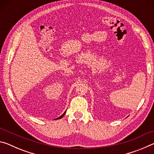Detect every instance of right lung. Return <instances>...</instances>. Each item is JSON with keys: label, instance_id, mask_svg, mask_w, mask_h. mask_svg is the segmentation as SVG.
Listing matches in <instances>:
<instances>
[{"label": "right lung", "instance_id": "1", "mask_svg": "<svg viewBox=\"0 0 154 154\" xmlns=\"http://www.w3.org/2000/svg\"><path fill=\"white\" fill-rule=\"evenodd\" d=\"M65 113H66V111H65V112H64V113L63 114H62L61 116H60V117H59V118H57V119H60V118H62V117H63V116H64V115H65Z\"/></svg>", "mask_w": 154, "mask_h": 154}]
</instances>
